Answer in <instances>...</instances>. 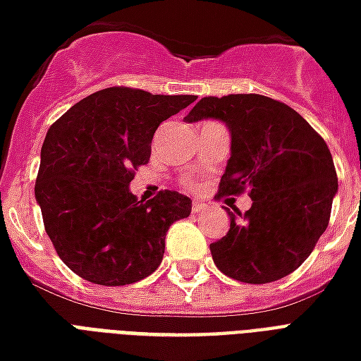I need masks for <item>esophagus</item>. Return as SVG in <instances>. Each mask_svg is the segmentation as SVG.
<instances>
[{
    "mask_svg": "<svg viewBox=\"0 0 361 361\" xmlns=\"http://www.w3.org/2000/svg\"><path fill=\"white\" fill-rule=\"evenodd\" d=\"M207 207H208V204H204L202 201H195L193 207H191V208H193V212H202V210H204Z\"/></svg>",
    "mask_w": 361,
    "mask_h": 361,
    "instance_id": "1",
    "label": "esophagus"
}]
</instances>
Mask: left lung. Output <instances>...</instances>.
I'll return each mask as SVG.
<instances>
[{"mask_svg":"<svg viewBox=\"0 0 361 361\" xmlns=\"http://www.w3.org/2000/svg\"><path fill=\"white\" fill-rule=\"evenodd\" d=\"M218 118L231 157L218 199L248 191L252 207L229 212V231L210 245L221 274L262 285L293 274L327 229L338 181L327 143L295 109L258 93L202 97L185 122Z\"/></svg>","mask_w":361,"mask_h":361,"instance_id":"8db88e82","label":"left lung"}]
</instances>
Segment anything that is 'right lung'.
<instances>
[{
  "label": "right lung",
  "instance_id": "add662e5",
  "mask_svg": "<svg viewBox=\"0 0 361 361\" xmlns=\"http://www.w3.org/2000/svg\"><path fill=\"white\" fill-rule=\"evenodd\" d=\"M195 99L116 85L82 99L49 128L34 193L59 258L76 276L118 287L159 268L168 228L191 214V199L164 189L143 202L128 185L149 162L160 122Z\"/></svg>",
  "mask_w": 361,
  "mask_h": 361
}]
</instances>
